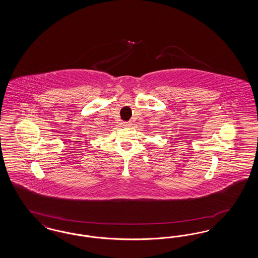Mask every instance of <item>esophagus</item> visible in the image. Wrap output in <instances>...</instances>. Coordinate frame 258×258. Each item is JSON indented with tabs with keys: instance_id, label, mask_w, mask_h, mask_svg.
<instances>
[{
	"instance_id": "obj_1",
	"label": "esophagus",
	"mask_w": 258,
	"mask_h": 258,
	"mask_svg": "<svg viewBox=\"0 0 258 258\" xmlns=\"http://www.w3.org/2000/svg\"><path fill=\"white\" fill-rule=\"evenodd\" d=\"M121 124H122V126H123V127H130V126L132 125V123H127V122H122Z\"/></svg>"
}]
</instances>
